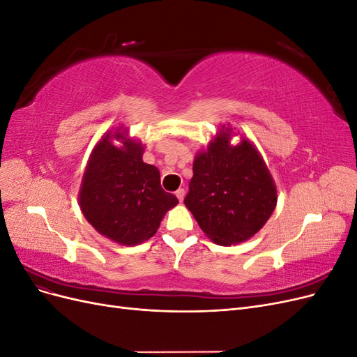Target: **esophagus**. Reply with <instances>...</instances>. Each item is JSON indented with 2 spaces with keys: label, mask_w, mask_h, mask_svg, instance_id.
<instances>
[{
  "label": "esophagus",
  "mask_w": 357,
  "mask_h": 357,
  "mask_svg": "<svg viewBox=\"0 0 357 357\" xmlns=\"http://www.w3.org/2000/svg\"><path fill=\"white\" fill-rule=\"evenodd\" d=\"M185 193H186V190L183 189V188H180V189H177V192H176V197L178 198V201L181 202L183 199H185Z\"/></svg>",
  "instance_id": "1"
}]
</instances>
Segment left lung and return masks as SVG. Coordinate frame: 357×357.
<instances>
[{
    "label": "left lung",
    "mask_w": 357,
    "mask_h": 357,
    "mask_svg": "<svg viewBox=\"0 0 357 357\" xmlns=\"http://www.w3.org/2000/svg\"><path fill=\"white\" fill-rule=\"evenodd\" d=\"M231 128L219 131L207 152L197 155L185 205L215 244H238L253 236L277 204V189L264 159L243 138L229 144Z\"/></svg>",
    "instance_id": "left-lung-1"
}]
</instances>
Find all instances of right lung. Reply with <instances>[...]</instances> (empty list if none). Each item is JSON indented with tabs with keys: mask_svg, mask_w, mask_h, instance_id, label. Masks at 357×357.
<instances>
[{
	"mask_svg": "<svg viewBox=\"0 0 357 357\" xmlns=\"http://www.w3.org/2000/svg\"><path fill=\"white\" fill-rule=\"evenodd\" d=\"M112 139L123 146L117 148ZM143 150L125 131L107 134L93 149L83 176V215L101 235L122 245L153 236L165 213L178 204L162 189L159 169L143 162Z\"/></svg>",
	"mask_w": 357,
	"mask_h": 357,
	"instance_id": "obj_1",
	"label": "right lung"
}]
</instances>
